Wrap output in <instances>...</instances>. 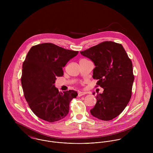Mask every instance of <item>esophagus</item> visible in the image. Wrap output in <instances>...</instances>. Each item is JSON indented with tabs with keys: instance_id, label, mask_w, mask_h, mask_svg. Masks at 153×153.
Segmentation results:
<instances>
[{
	"instance_id": "esophagus-1",
	"label": "esophagus",
	"mask_w": 153,
	"mask_h": 153,
	"mask_svg": "<svg viewBox=\"0 0 153 153\" xmlns=\"http://www.w3.org/2000/svg\"><path fill=\"white\" fill-rule=\"evenodd\" d=\"M87 94V92H81V91H80V92H78V97H81V96H82V95H85V94Z\"/></svg>"
}]
</instances>
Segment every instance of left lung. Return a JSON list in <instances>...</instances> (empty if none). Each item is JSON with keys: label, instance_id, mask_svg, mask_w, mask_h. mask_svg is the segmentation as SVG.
Here are the masks:
<instances>
[{"label": "left lung", "instance_id": "1", "mask_svg": "<svg viewBox=\"0 0 153 153\" xmlns=\"http://www.w3.org/2000/svg\"><path fill=\"white\" fill-rule=\"evenodd\" d=\"M80 53L94 63L92 77L98 80L97 86L104 88L102 94H97V103L90 112L100 120H111L123 111L131 99L134 80L131 59L121 44L112 41Z\"/></svg>", "mask_w": 153, "mask_h": 153}]
</instances>
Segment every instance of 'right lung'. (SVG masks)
Returning <instances> with one entry per match:
<instances>
[{
  "label": "right lung",
  "instance_id": "add662e5",
  "mask_svg": "<svg viewBox=\"0 0 153 153\" xmlns=\"http://www.w3.org/2000/svg\"><path fill=\"white\" fill-rule=\"evenodd\" d=\"M78 53L51 43L33 46L28 52L22 66L21 84L30 108L39 118L53 123L68 115L77 92H59L55 83L56 76L64 75L62 68Z\"/></svg>",
  "mask_w": 153,
  "mask_h": 153
}]
</instances>
